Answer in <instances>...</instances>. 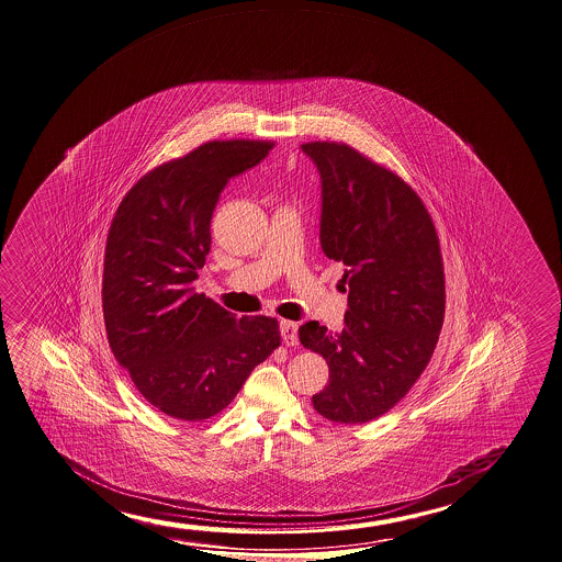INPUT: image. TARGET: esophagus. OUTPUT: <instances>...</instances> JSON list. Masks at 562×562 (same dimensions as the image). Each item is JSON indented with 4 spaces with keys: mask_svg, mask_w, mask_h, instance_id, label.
I'll list each match as a JSON object with an SVG mask.
<instances>
[{
    "mask_svg": "<svg viewBox=\"0 0 562 562\" xmlns=\"http://www.w3.org/2000/svg\"><path fill=\"white\" fill-rule=\"evenodd\" d=\"M279 330H281V338H283V342H285L286 347H295L296 345V323H291V321H281L279 323Z\"/></svg>",
    "mask_w": 562,
    "mask_h": 562,
    "instance_id": "esophagus-1",
    "label": "esophagus"
}]
</instances>
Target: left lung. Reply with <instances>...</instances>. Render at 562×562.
Here are the masks:
<instances>
[{
	"mask_svg": "<svg viewBox=\"0 0 562 562\" xmlns=\"http://www.w3.org/2000/svg\"><path fill=\"white\" fill-rule=\"evenodd\" d=\"M321 176V247L345 267L338 333L317 321L299 340L327 360L321 416L364 424L386 414L428 367L446 311L439 239L418 194L347 144L306 143Z\"/></svg>",
	"mask_w": 562,
	"mask_h": 562,
	"instance_id": "left-lung-1",
	"label": "left lung"
}]
</instances>
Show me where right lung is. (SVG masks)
Returning a JSON list of instances; mask_svg holds the SVG:
<instances>
[{
    "instance_id": "1",
    "label": "right lung",
    "mask_w": 562,
    "mask_h": 562,
    "mask_svg": "<svg viewBox=\"0 0 562 562\" xmlns=\"http://www.w3.org/2000/svg\"><path fill=\"white\" fill-rule=\"evenodd\" d=\"M271 146L202 144L146 173L114 214L102 276L109 345L144 398L172 418L222 412L281 342L276 318H237L194 286L220 194Z\"/></svg>"
}]
</instances>
